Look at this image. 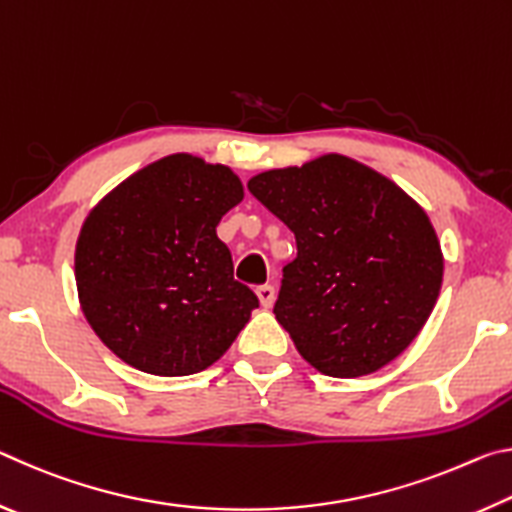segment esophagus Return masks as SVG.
Masks as SVG:
<instances>
[{
	"label": "esophagus",
	"instance_id": "34e87169",
	"mask_svg": "<svg viewBox=\"0 0 512 512\" xmlns=\"http://www.w3.org/2000/svg\"><path fill=\"white\" fill-rule=\"evenodd\" d=\"M257 298L259 302H262V307H273L275 302V289L271 287V284H262V287H257Z\"/></svg>",
	"mask_w": 512,
	"mask_h": 512
}]
</instances>
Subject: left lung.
I'll return each instance as SVG.
<instances>
[{"instance_id":"1","label":"left lung","mask_w":512,"mask_h":512,"mask_svg":"<svg viewBox=\"0 0 512 512\" xmlns=\"http://www.w3.org/2000/svg\"><path fill=\"white\" fill-rule=\"evenodd\" d=\"M248 189L296 235L273 314L329 377L370 375L409 348L436 305L443 250L427 212L348 155L257 173Z\"/></svg>"}]
</instances>
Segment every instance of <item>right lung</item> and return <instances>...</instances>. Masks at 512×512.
Segmentation results:
<instances>
[{"instance_id": "right-lung-1", "label": "right lung", "mask_w": 512, "mask_h": 512, "mask_svg": "<svg viewBox=\"0 0 512 512\" xmlns=\"http://www.w3.org/2000/svg\"><path fill=\"white\" fill-rule=\"evenodd\" d=\"M241 201L244 185L230 167L173 153L85 216L74 253L79 302L121 361L185 377L228 352L259 307L216 237L221 216Z\"/></svg>"}]
</instances>
